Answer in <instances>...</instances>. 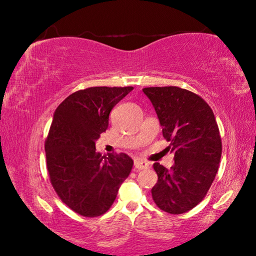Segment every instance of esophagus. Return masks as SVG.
<instances>
[{
	"label": "esophagus",
	"mask_w": 256,
	"mask_h": 256,
	"mask_svg": "<svg viewBox=\"0 0 256 256\" xmlns=\"http://www.w3.org/2000/svg\"><path fill=\"white\" fill-rule=\"evenodd\" d=\"M134 168H135V170H146V169H148V168H149V164L143 162V160H135Z\"/></svg>",
	"instance_id": "obj_1"
}]
</instances>
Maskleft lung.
I'll return each mask as SVG.
<instances>
[{
  "instance_id": "1",
  "label": "left lung",
  "mask_w": 256,
  "mask_h": 256,
  "mask_svg": "<svg viewBox=\"0 0 256 256\" xmlns=\"http://www.w3.org/2000/svg\"><path fill=\"white\" fill-rule=\"evenodd\" d=\"M168 149L174 154L170 170L154 164L157 183L152 188L155 204L170 214L197 206L211 188L222 157V138L208 102L191 90L176 86L146 87Z\"/></svg>"
}]
</instances>
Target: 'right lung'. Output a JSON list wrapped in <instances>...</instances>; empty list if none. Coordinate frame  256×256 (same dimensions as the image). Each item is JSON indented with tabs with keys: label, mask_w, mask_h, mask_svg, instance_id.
<instances>
[{
	"label": "right lung",
	"mask_w": 256,
	"mask_h": 256,
	"mask_svg": "<svg viewBox=\"0 0 256 256\" xmlns=\"http://www.w3.org/2000/svg\"><path fill=\"white\" fill-rule=\"evenodd\" d=\"M132 90L88 87L76 90L54 112L45 140L46 169L56 194L73 212L96 218L106 213L129 176L132 160L126 154L101 156L96 141L108 128L113 107Z\"/></svg>",
	"instance_id": "add662e5"
}]
</instances>
